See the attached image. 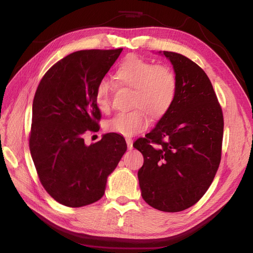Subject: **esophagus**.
Wrapping results in <instances>:
<instances>
[{"instance_id":"1","label":"esophagus","mask_w":253,"mask_h":253,"mask_svg":"<svg viewBox=\"0 0 253 253\" xmlns=\"http://www.w3.org/2000/svg\"><path fill=\"white\" fill-rule=\"evenodd\" d=\"M126 144H127V149L132 150L133 149V140L131 138H126Z\"/></svg>"}]
</instances>
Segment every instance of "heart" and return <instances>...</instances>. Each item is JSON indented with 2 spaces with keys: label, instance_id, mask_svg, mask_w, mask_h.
Masks as SVG:
<instances>
[{
  "label": "heart",
  "instance_id": "1",
  "mask_svg": "<svg viewBox=\"0 0 253 253\" xmlns=\"http://www.w3.org/2000/svg\"><path fill=\"white\" fill-rule=\"evenodd\" d=\"M115 77L122 85L133 89L132 106L136 109L117 114L106 122V129L126 137L141 133L149 126L147 112L153 119L162 118L171 109L177 94V79L172 70L134 55L121 61L115 71ZM112 95L108 80L98 83L95 102L101 112L110 111Z\"/></svg>",
  "mask_w": 253,
  "mask_h": 253
}]
</instances>
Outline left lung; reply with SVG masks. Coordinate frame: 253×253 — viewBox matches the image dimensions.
Masks as SVG:
<instances>
[{"label":"left lung","instance_id":"left-lung-1","mask_svg":"<svg viewBox=\"0 0 253 253\" xmlns=\"http://www.w3.org/2000/svg\"><path fill=\"white\" fill-rule=\"evenodd\" d=\"M163 55L173 65L177 94L155 128L133 147L143 155L138 179L145 203L160 211L179 212L200 201L214 179L220 163L224 117L202 68L180 53Z\"/></svg>","mask_w":253,"mask_h":253}]
</instances>
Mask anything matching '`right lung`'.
I'll use <instances>...</instances> for the list:
<instances>
[{
  "label": "right lung",
  "mask_w": 253,
  "mask_h": 253,
  "mask_svg": "<svg viewBox=\"0 0 253 253\" xmlns=\"http://www.w3.org/2000/svg\"><path fill=\"white\" fill-rule=\"evenodd\" d=\"M121 51H75L53 64L36 90L29 150L42 186L61 205L78 208L100 200L126 151L116 133L90 145L83 139L99 128L95 90Z\"/></svg>",
  "instance_id": "right-lung-1"
}]
</instances>
